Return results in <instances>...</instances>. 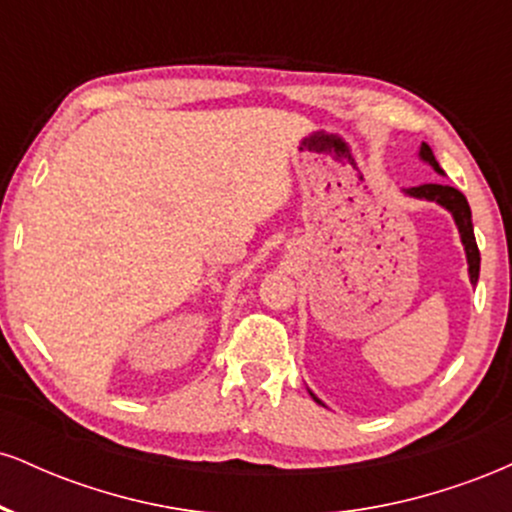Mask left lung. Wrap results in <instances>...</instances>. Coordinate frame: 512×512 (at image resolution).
<instances>
[{
  "label": "left lung",
  "instance_id": "obj_1",
  "mask_svg": "<svg viewBox=\"0 0 512 512\" xmlns=\"http://www.w3.org/2000/svg\"><path fill=\"white\" fill-rule=\"evenodd\" d=\"M419 158H421V161H424V163H428V166H431L433 170H436L438 175H445L443 168L438 166L436 156H433L431 146H428V144H421ZM404 195L414 197V199H426V202H436V204H440V207H443V209L450 211L452 219H455L457 231H460V240H462V245H464V255H467L469 281H472V286H477L481 257H479L477 240H474L472 209H469L467 197H464L460 190H455V187H450V185H436V182H428V185H419V187H409V190H404ZM308 392H310V390H308ZM310 397H313L317 404H322V399H317V397L313 395V392H310ZM322 407H325V404H322Z\"/></svg>",
  "mask_w": 512,
  "mask_h": 512
}]
</instances>
